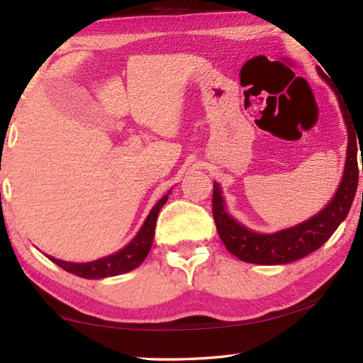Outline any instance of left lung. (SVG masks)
Returning <instances> with one entry per match:
<instances>
[{
  "label": "left lung",
  "instance_id": "8db88e82",
  "mask_svg": "<svg viewBox=\"0 0 363 363\" xmlns=\"http://www.w3.org/2000/svg\"><path fill=\"white\" fill-rule=\"evenodd\" d=\"M320 72V70H318ZM326 79V78H325ZM328 82V79H326ZM342 99L338 96V103ZM343 118L348 126V151H346L345 172L335 196L325 209L301 225L279 230L274 234H257L234 220L225 209L221 190L213 182L212 212L218 235L226 250L237 259L257 265H281L306 257L325 245L348 215L359 182L357 140L350 113L340 103ZM359 138V137H357ZM363 159V157H362ZM363 168V164H362Z\"/></svg>",
  "mask_w": 363,
  "mask_h": 363
}]
</instances>
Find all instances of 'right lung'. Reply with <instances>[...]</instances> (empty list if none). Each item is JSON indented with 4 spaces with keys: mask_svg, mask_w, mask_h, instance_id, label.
I'll return each instance as SVG.
<instances>
[{
    "mask_svg": "<svg viewBox=\"0 0 363 363\" xmlns=\"http://www.w3.org/2000/svg\"><path fill=\"white\" fill-rule=\"evenodd\" d=\"M169 194H172V190H168L165 196L159 199L156 206L152 207L150 215L143 223V226L133 238V242L128 243L125 248L115 254H111V256L94 262H86V264H73V262L59 260L51 256H48V259L52 260L54 264L59 265L60 268H64L65 272L73 273L79 277H86V279H103V277L133 272V269L140 265L145 257L148 256L154 240V229H156L159 211L162 209V206L167 203Z\"/></svg>",
    "mask_w": 363,
    "mask_h": 363,
    "instance_id": "1",
    "label": "right lung"
}]
</instances>
